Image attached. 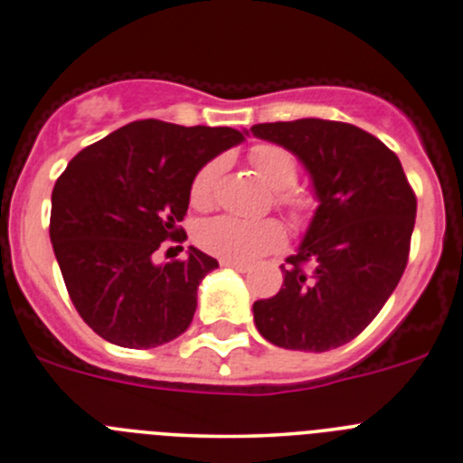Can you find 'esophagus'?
Masks as SVG:
<instances>
[{
  "mask_svg": "<svg viewBox=\"0 0 463 463\" xmlns=\"http://www.w3.org/2000/svg\"><path fill=\"white\" fill-rule=\"evenodd\" d=\"M221 264H222V267L236 269V271H241V273H247V271H249V264H245V262H236V260H221Z\"/></svg>",
  "mask_w": 463,
  "mask_h": 463,
  "instance_id": "1",
  "label": "esophagus"
}]
</instances>
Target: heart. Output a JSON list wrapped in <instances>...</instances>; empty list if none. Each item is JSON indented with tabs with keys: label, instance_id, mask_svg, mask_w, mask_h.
I'll list each match as a JSON object with an SVG mask.
<instances>
[{
	"label": "heart",
	"instance_id": "obj_1",
	"mask_svg": "<svg viewBox=\"0 0 463 463\" xmlns=\"http://www.w3.org/2000/svg\"><path fill=\"white\" fill-rule=\"evenodd\" d=\"M253 168L262 175L273 188V201L279 210L287 212L293 222L308 221L313 216L317 201L310 192L298 188L299 164L288 148L279 144H258L249 150ZM225 170V159L214 157L196 170L190 185V201L194 207H210L216 199L221 175ZM287 241L282 222L275 218L262 221H242L233 216L207 218L196 230V242L212 256L236 262H251L267 253L278 251Z\"/></svg>",
	"mask_w": 463,
	"mask_h": 463
}]
</instances>
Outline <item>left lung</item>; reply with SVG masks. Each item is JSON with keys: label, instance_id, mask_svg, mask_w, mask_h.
Instances as JSON below:
<instances>
[{"label": "left lung", "instance_id": "1", "mask_svg": "<svg viewBox=\"0 0 463 463\" xmlns=\"http://www.w3.org/2000/svg\"><path fill=\"white\" fill-rule=\"evenodd\" d=\"M301 159L319 199L278 295L253 304L260 335L287 350L328 352L381 313L409 262L418 199L393 150L335 119L251 127Z\"/></svg>", "mask_w": 463, "mask_h": 463}]
</instances>
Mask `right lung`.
Masks as SVG:
<instances>
[{
    "label": "right lung",
    "instance_id": "obj_1",
    "mask_svg": "<svg viewBox=\"0 0 463 463\" xmlns=\"http://www.w3.org/2000/svg\"><path fill=\"white\" fill-rule=\"evenodd\" d=\"M242 139L230 127L137 119L67 164L52 190L50 241L71 304L96 335L142 350L190 328L196 288L218 262L194 247L164 267L153 256L188 238L179 222L196 170Z\"/></svg>",
    "mask_w": 463,
    "mask_h": 463
}]
</instances>
